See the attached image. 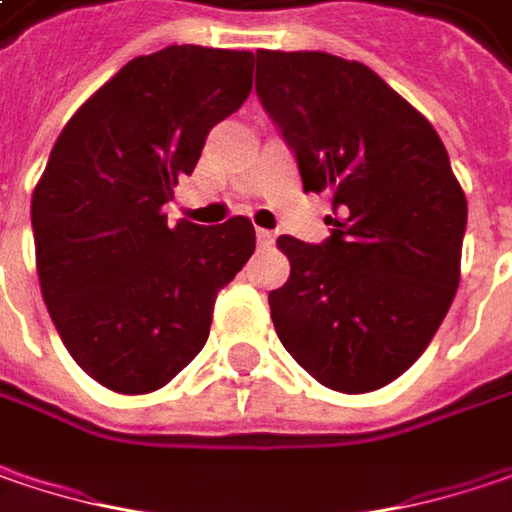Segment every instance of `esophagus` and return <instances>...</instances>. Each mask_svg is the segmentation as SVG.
I'll return each instance as SVG.
<instances>
[{
	"instance_id": "obj_1",
	"label": "esophagus",
	"mask_w": 512,
	"mask_h": 512,
	"mask_svg": "<svg viewBox=\"0 0 512 512\" xmlns=\"http://www.w3.org/2000/svg\"><path fill=\"white\" fill-rule=\"evenodd\" d=\"M256 239H259V247H270V244L276 242V236L270 230H256Z\"/></svg>"
}]
</instances>
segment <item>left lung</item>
I'll return each mask as SVG.
<instances>
[{
    "label": "left lung",
    "instance_id": "1",
    "mask_svg": "<svg viewBox=\"0 0 512 512\" xmlns=\"http://www.w3.org/2000/svg\"><path fill=\"white\" fill-rule=\"evenodd\" d=\"M256 94L291 143L305 192H331V239L279 236L270 291L282 345L322 386L363 395L409 369L461 279L467 195L432 123L369 65L256 51Z\"/></svg>",
    "mask_w": 512,
    "mask_h": 512
}]
</instances>
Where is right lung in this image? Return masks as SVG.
Masks as SVG:
<instances>
[{"label": "right lung", "instance_id": "obj_1", "mask_svg": "<svg viewBox=\"0 0 512 512\" xmlns=\"http://www.w3.org/2000/svg\"><path fill=\"white\" fill-rule=\"evenodd\" d=\"M253 54L169 45L126 63L71 115L31 198L42 299L74 363L149 395L204 348L218 291L256 250L250 218L169 224L207 132L253 89Z\"/></svg>", "mask_w": 512, "mask_h": 512}]
</instances>
